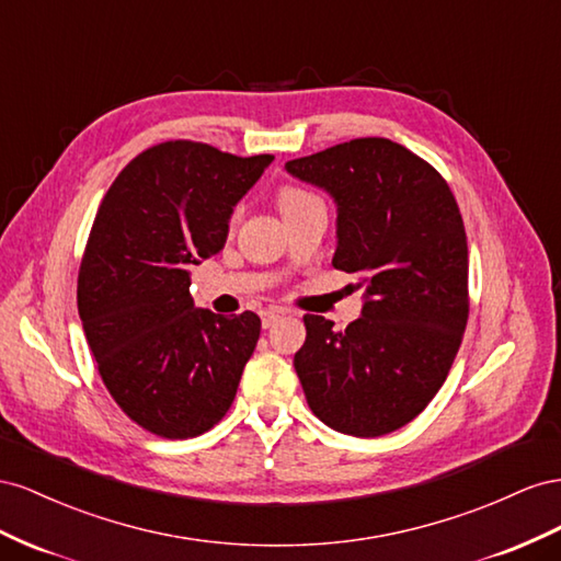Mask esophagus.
Instances as JSON below:
<instances>
[{
	"mask_svg": "<svg viewBox=\"0 0 561 561\" xmlns=\"http://www.w3.org/2000/svg\"><path fill=\"white\" fill-rule=\"evenodd\" d=\"M286 312L282 308H267L261 312V322H263V329H270L275 327V322H279V319L284 317Z\"/></svg>",
	"mask_w": 561,
	"mask_h": 561,
	"instance_id": "obj_1",
	"label": "esophagus"
}]
</instances>
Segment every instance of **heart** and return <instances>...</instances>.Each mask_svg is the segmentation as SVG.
Wrapping results in <instances>:
<instances>
[{
	"instance_id": "b5f03b06",
	"label": "heart",
	"mask_w": 561,
	"mask_h": 561,
	"mask_svg": "<svg viewBox=\"0 0 561 561\" xmlns=\"http://www.w3.org/2000/svg\"><path fill=\"white\" fill-rule=\"evenodd\" d=\"M277 202H279V209H282V214L286 216V214H294V211L302 209V206H310V204L319 202V197H314L312 192L302 190V187L286 185V187H282V190H279ZM237 218H239V209L232 214V220H237Z\"/></svg>"
}]
</instances>
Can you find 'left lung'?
Listing matches in <instances>:
<instances>
[{"mask_svg": "<svg viewBox=\"0 0 561 561\" xmlns=\"http://www.w3.org/2000/svg\"><path fill=\"white\" fill-rule=\"evenodd\" d=\"M339 206L333 267L359 275L345 331L306 314L294 366L319 421L352 437L411 423L449 376L468 324V237L435 167L388 138H355L286 162Z\"/></svg>", "mask_w": 561, "mask_h": 561, "instance_id": "8db88e82", "label": "left lung"}]
</instances>
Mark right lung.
I'll return each instance as SVG.
<instances>
[{
  "mask_svg": "<svg viewBox=\"0 0 561 561\" xmlns=\"http://www.w3.org/2000/svg\"><path fill=\"white\" fill-rule=\"evenodd\" d=\"M272 159L159 142L122 169L95 214L77 279L79 317L107 392L157 437L211 430L259 343L251 310L195 308L190 267L222 249L234 204Z\"/></svg>",
  "mask_w": 561,
  "mask_h": 561,
  "instance_id": "obj_1",
  "label": "right lung"
}]
</instances>
